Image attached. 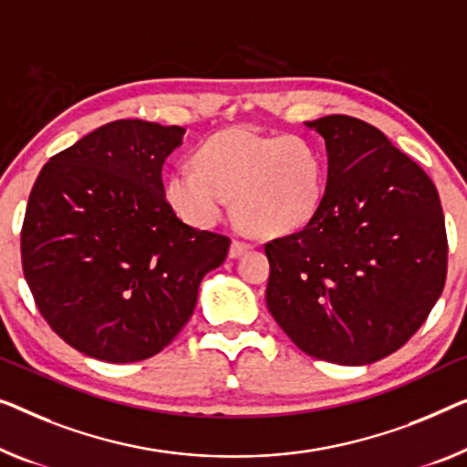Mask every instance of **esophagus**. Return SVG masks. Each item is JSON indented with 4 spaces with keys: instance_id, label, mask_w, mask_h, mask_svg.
Segmentation results:
<instances>
[{
    "instance_id": "1",
    "label": "esophagus",
    "mask_w": 467,
    "mask_h": 467,
    "mask_svg": "<svg viewBox=\"0 0 467 467\" xmlns=\"http://www.w3.org/2000/svg\"><path fill=\"white\" fill-rule=\"evenodd\" d=\"M249 247H252V245H249V243L234 239V241L231 243V249H228V255H231V257H239V255L245 254Z\"/></svg>"
}]
</instances>
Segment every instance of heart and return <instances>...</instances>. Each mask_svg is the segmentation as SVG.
Segmentation results:
<instances>
[{"instance_id": "heart-1", "label": "heart", "mask_w": 467, "mask_h": 467, "mask_svg": "<svg viewBox=\"0 0 467 467\" xmlns=\"http://www.w3.org/2000/svg\"><path fill=\"white\" fill-rule=\"evenodd\" d=\"M323 163L300 138L224 130L199 146L197 165H180L167 180V201L192 226H212L231 207L257 234L304 228L323 199Z\"/></svg>"}]
</instances>
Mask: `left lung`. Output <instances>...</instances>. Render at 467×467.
<instances>
[{"label": "left lung", "mask_w": 467, "mask_h": 467, "mask_svg": "<svg viewBox=\"0 0 467 467\" xmlns=\"http://www.w3.org/2000/svg\"><path fill=\"white\" fill-rule=\"evenodd\" d=\"M327 186L308 224L268 241L266 304L302 352L368 365L405 346L447 281V228L432 180L371 123L329 115Z\"/></svg>", "instance_id": "8db88e82"}]
</instances>
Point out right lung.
<instances>
[{"label":"right lung","mask_w":467,"mask_h":467,"mask_svg":"<svg viewBox=\"0 0 467 467\" xmlns=\"http://www.w3.org/2000/svg\"><path fill=\"white\" fill-rule=\"evenodd\" d=\"M184 130L110 121L44 165L26 203L20 255L56 336L107 363L150 358L189 323L205 273L231 239L184 224L161 170Z\"/></svg>","instance_id":"right-lung-1"}]
</instances>
